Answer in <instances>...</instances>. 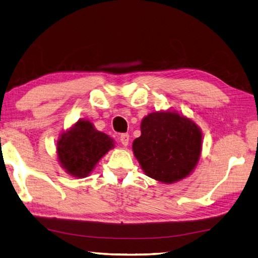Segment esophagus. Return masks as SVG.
I'll use <instances>...</instances> for the list:
<instances>
[{
  "mask_svg": "<svg viewBox=\"0 0 258 258\" xmlns=\"http://www.w3.org/2000/svg\"><path fill=\"white\" fill-rule=\"evenodd\" d=\"M119 142L122 143L124 146H127L128 142H130V135L127 133H124V134H120L119 136Z\"/></svg>",
  "mask_w": 258,
  "mask_h": 258,
  "instance_id": "esophagus-1",
  "label": "esophagus"
}]
</instances>
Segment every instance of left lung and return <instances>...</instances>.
I'll return each instance as SVG.
<instances>
[{
  "mask_svg": "<svg viewBox=\"0 0 258 258\" xmlns=\"http://www.w3.org/2000/svg\"><path fill=\"white\" fill-rule=\"evenodd\" d=\"M203 133L198 125L175 110L150 113L141 122L133 153L150 178L173 183L186 178L198 163Z\"/></svg>",
  "mask_w": 258,
  "mask_h": 258,
  "instance_id": "8db88e82",
  "label": "left lung"
}]
</instances>
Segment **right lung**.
Returning <instances> with one entry per match:
<instances>
[{"mask_svg":"<svg viewBox=\"0 0 258 258\" xmlns=\"http://www.w3.org/2000/svg\"><path fill=\"white\" fill-rule=\"evenodd\" d=\"M114 146L113 139L107 134L96 130L89 120L79 119L60 134L57 155L66 172L75 178H85Z\"/></svg>","mask_w":258,"mask_h":258,"instance_id":"obj_1","label":"right lung"}]
</instances>
